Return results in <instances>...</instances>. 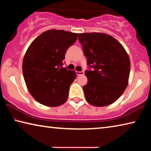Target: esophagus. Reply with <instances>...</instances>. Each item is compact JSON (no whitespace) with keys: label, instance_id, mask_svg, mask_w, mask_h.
I'll return each mask as SVG.
<instances>
[{"label":"esophagus","instance_id":"1","mask_svg":"<svg viewBox=\"0 0 151 151\" xmlns=\"http://www.w3.org/2000/svg\"><path fill=\"white\" fill-rule=\"evenodd\" d=\"M84 71H80V72H79V71H76V75H77L78 76V75H84Z\"/></svg>","mask_w":151,"mask_h":151}]
</instances>
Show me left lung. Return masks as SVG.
<instances>
[{
	"label": "left lung",
	"instance_id": "left-lung-1",
	"mask_svg": "<svg viewBox=\"0 0 151 151\" xmlns=\"http://www.w3.org/2000/svg\"><path fill=\"white\" fill-rule=\"evenodd\" d=\"M87 64L93 70H85L87 84L83 86L86 101L95 106L115 102L129 83L131 63L127 51L118 40L105 33L78 35Z\"/></svg>",
	"mask_w": 151,
	"mask_h": 151
}]
</instances>
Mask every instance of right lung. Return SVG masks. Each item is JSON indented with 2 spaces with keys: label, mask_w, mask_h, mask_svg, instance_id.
Instances as JSON below:
<instances>
[{
  "label": "right lung",
  "mask_w": 151,
  "mask_h": 151,
  "mask_svg": "<svg viewBox=\"0 0 151 151\" xmlns=\"http://www.w3.org/2000/svg\"><path fill=\"white\" fill-rule=\"evenodd\" d=\"M77 37V33L48 30L36 38L25 53L22 61L25 83L33 98L43 105L58 106L67 100L76 73L64 68L63 60Z\"/></svg>",
  "instance_id": "add662e5"
}]
</instances>
